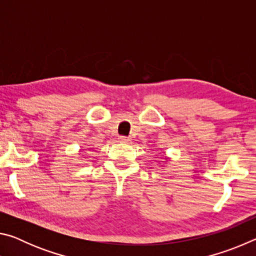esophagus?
Masks as SVG:
<instances>
[{
    "instance_id": "esophagus-1",
    "label": "esophagus",
    "mask_w": 256,
    "mask_h": 256,
    "mask_svg": "<svg viewBox=\"0 0 256 256\" xmlns=\"http://www.w3.org/2000/svg\"><path fill=\"white\" fill-rule=\"evenodd\" d=\"M118 140L120 141V142H124V144H128V142H130V141H131V138H128V136H120L118 138Z\"/></svg>"
}]
</instances>
